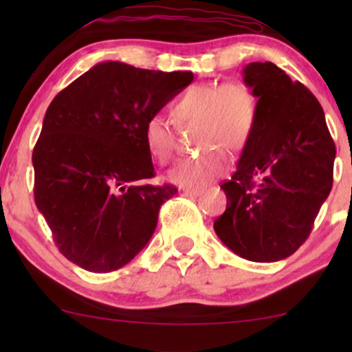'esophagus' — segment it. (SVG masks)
<instances>
[{"instance_id":"obj_1","label":"esophagus","mask_w":352,"mask_h":352,"mask_svg":"<svg viewBox=\"0 0 352 352\" xmlns=\"http://www.w3.org/2000/svg\"><path fill=\"white\" fill-rule=\"evenodd\" d=\"M182 194L184 195H190V197H197L201 194L200 189H182Z\"/></svg>"}]
</instances>
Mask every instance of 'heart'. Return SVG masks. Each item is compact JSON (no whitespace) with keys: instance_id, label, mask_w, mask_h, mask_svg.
<instances>
[{"instance_id":"heart-1","label":"heart","mask_w":352,"mask_h":352,"mask_svg":"<svg viewBox=\"0 0 352 352\" xmlns=\"http://www.w3.org/2000/svg\"><path fill=\"white\" fill-rule=\"evenodd\" d=\"M171 117L177 126L197 123V155L182 158L170 179L182 187H200L228 170L226 151L240 152L252 138L258 118V100L240 81L192 85L175 100ZM144 141L151 155L166 165L175 155V128L163 113H153L144 124Z\"/></svg>"}]
</instances>
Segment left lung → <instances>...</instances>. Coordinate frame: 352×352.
Here are the masks:
<instances>
[{
	"mask_svg": "<svg viewBox=\"0 0 352 352\" xmlns=\"http://www.w3.org/2000/svg\"><path fill=\"white\" fill-rule=\"evenodd\" d=\"M243 80L258 98L253 134L221 184L228 206L213 228L240 258L274 263L309 237L333 186L335 142L316 96L272 62H252Z\"/></svg>",
	"mask_w": 352,
	"mask_h": 352,
	"instance_id": "1",
	"label": "left lung"
}]
</instances>
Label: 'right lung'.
Instances as JSON below:
<instances>
[{
  "instance_id": "obj_1",
  "label": "right lung",
  "mask_w": 352,
  "mask_h": 352,
  "mask_svg": "<svg viewBox=\"0 0 352 352\" xmlns=\"http://www.w3.org/2000/svg\"><path fill=\"white\" fill-rule=\"evenodd\" d=\"M192 72L102 62L52 99L33 148L35 204L59 252L89 272H112L146 247L177 189L152 186L144 124L189 86Z\"/></svg>"
}]
</instances>
